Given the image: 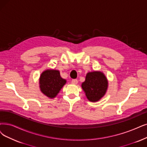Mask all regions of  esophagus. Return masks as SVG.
<instances>
[{
  "instance_id": "34e87169",
  "label": "esophagus",
  "mask_w": 147,
  "mask_h": 147,
  "mask_svg": "<svg viewBox=\"0 0 147 147\" xmlns=\"http://www.w3.org/2000/svg\"><path fill=\"white\" fill-rule=\"evenodd\" d=\"M78 83V80L76 79H74L72 80V84H77Z\"/></svg>"
}]
</instances>
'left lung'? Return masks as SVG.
<instances>
[{"label":"left lung","instance_id":"1","mask_svg":"<svg viewBox=\"0 0 147 147\" xmlns=\"http://www.w3.org/2000/svg\"><path fill=\"white\" fill-rule=\"evenodd\" d=\"M81 87L89 101L96 102L100 100L106 93L108 81L105 75L100 71L88 72Z\"/></svg>","mask_w":147,"mask_h":147}]
</instances>
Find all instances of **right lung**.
<instances>
[{
    "instance_id": "1",
    "label": "right lung",
    "mask_w": 147,
    "mask_h": 147,
    "mask_svg": "<svg viewBox=\"0 0 147 147\" xmlns=\"http://www.w3.org/2000/svg\"><path fill=\"white\" fill-rule=\"evenodd\" d=\"M66 83V80L61 77L59 70L54 69L45 70L39 79L41 92L49 98H54Z\"/></svg>"
}]
</instances>
